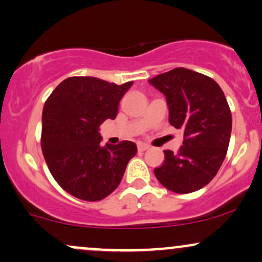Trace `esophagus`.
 I'll return each mask as SVG.
<instances>
[{"mask_svg":"<svg viewBox=\"0 0 262 262\" xmlns=\"http://www.w3.org/2000/svg\"><path fill=\"white\" fill-rule=\"evenodd\" d=\"M149 147H150L149 144H143V143L138 144V150L139 151H145V150L149 149Z\"/></svg>","mask_w":262,"mask_h":262,"instance_id":"obj_1","label":"esophagus"}]
</instances>
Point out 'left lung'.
Wrapping results in <instances>:
<instances>
[{
  "label": "left lung",
  "instance_id": "8db88e82",
  "mask_svg": "<svg viewBox=\"0 0 262 262\" xmlns=\"http://www.w3.org/2000/svg\"><path fill=\"white\" fill-rule=\"evenodd\" d=\"M149 83L166 96L168 121L184 137L177 152L163 151L156 178L173 193L199 190L217 174L228 150L232 113L225 94L212 78L187 68L159 74Z\"/></svg>",
  "mask_w": 262,
  "mask_h": 262
}]
</instances>
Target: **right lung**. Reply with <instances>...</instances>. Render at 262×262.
Returning a JSON list of instances; mask_svg holds the SVG:
<instances>
[{"mask_svg":"<svg viewBox=\"0 0 262 262\" xmlns=\"http://www.w3.org/2000/svg\"><path fill=\"white\" fill-rule=\"evenodd\" d=\"M133 81L122 85L93 77H71L47 97L41 149L59 187L85 201H100L118 187L137 145L123 140L101 146L100 124L115 119Z\"/></svg>","mask_w":262,"mask_h":262,"instance_id":"1","label":"right lung"}]
</instances>
